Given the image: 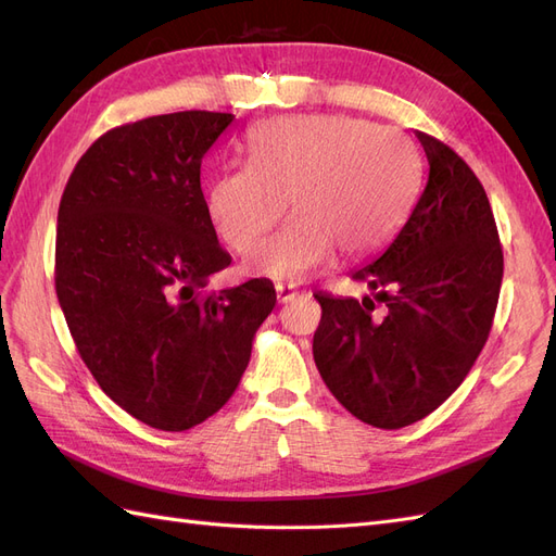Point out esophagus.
Here are the masks:
<instances>
[{
    "mask_svg": "<svg viewBox=\"0 0 556 556\" xmlns=\"http://www.w3.org/2000/svg\"><path fill=\"white\" fill-rule=\"evenodd\" d=\"M276 296H278L280 304H288V301H292V299L296 296L294 285H282V282H278V285H276Z\"/></svg>",
    "mask_w": 556,
    "mask_h": 556,
    "instance_id": "obj_1",
    "label": "esophagus"
}]
</instances>
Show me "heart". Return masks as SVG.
<instances>
[{"label":"heart","instance_id":"heart-1","mask_svg":"<svg viewBox=\"0 0 556 556\" xmlns=\"http://www.w3.org/2000/svg\"><path fill=\"white\" fill-rule=\"evenodd\" d=\"M248 166L215 176L204 208L231 252L243 255L285 213L292 223L252 252L250 274L304 280L333 252L362 260L399 225L410 190L408 148L396 134L345 115H292L248 137Z\"/></svg>","mask_w":556,"mask_h":556}]
</instances>
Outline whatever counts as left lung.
I'll return each instance as SVG.
<instances>
[{
  "label": "left lung",
  "instance_id": "left-lung-1",
  "mask_svg": "<svg viewBox=\"0 0 556 556\" xmlns=\"http://www.w3.org/2000/svg\"><path fill=\"white\" fill-rule=\"evenodd\" d=\"M427 182L378 260L352 278L371 296L317 292L323 319L313 357L329 392L362 422L401 429L457 390L490 336L503 250L490 199L470 166L443 141L415 131Z\"/></svg>",
  "mask_w": 556,
  "mask_h": 556
}]
</instances>
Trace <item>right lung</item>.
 Instances as JSON below:
<instances>
[{"instance_id": "right-lung-1", "label": "right lung", "mask_w": 556, "mask_h": 556, "mask_svg": "<svg viewBox=\"0 0 556 556\" xmlns=\"http://www.w3.org/2000/svg\"><path fill=\"white\" fill-rule=\"evenodd\" d=\"M231 121L180 111L115 127L60 201L55 292L78 355L106 396L162 431L225 406L276 306L262 278L199 294L231 262L201 192V160Z\"/></svg>"}]
</instances>
